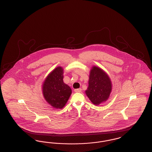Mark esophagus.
Instances as JSON below:
<instances>
[{"label": "esophagus", "instance_id": "obj_1", "mask_svg": "<svg viewBox=\"0 0 152 152\" xmlns=\"http://www.w3.org/2000/svg\"><path fill=\"white\" fill-rule=\"evenodd\" d=\"M81 91H82V89H81V88H79V89H75L74 90L75 92H76V93H78V92H81Z\"/></svg>", "mask_w": 152, "mask_h": 152}]
</instances>
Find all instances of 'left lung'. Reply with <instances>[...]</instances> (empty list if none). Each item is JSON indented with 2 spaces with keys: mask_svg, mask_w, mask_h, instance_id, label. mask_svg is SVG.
<instances>
[{
  "mask_svg": "<svg viewBox=\"0 0 152 152\" xmlns=\"http://www.w3.org/2000/svg\"><path fill=\"white\" fill-rule=\"evenodd\" d=\"M112 90V83L108 74L100 67L93 66L85 91L87 97L94 105H99L108 99Z\"/></svg>",
  "mask_w": 152,
  "mask_h": 152,
  "instance_id": "left-lung-1",
  "label": "left lung"
}]
</instances>
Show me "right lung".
Listing matches in <instances>:
<instances>
[{
  "mask_svg": "<svg viewBox=\"0 0 152 152\" xmlns=\"http://www.w3.org/2000/svg\"><path fill=\"white\" fill-rule=\"evenodd\" d=\"M64 70L58 66L50 73L42 84L45 100L55 109L64 107L72 94L71 88L63 81Z\"/></svg>",
  "mask_w": 152,
  "mask_h": 152,
  "instance_id": "add662e5",
  "label": "right lung"
}]
</instances>
